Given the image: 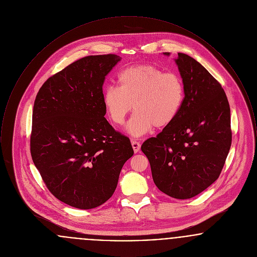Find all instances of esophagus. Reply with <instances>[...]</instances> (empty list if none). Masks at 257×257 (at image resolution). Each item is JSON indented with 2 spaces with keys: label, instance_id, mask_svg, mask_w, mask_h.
<instances>
[{
  "label": "esophagus",
  "instance_id": "1",
  "mask_svg": "<svg viewBox=\"0 0 257 257\" xmlns=\"http://www.w3.org/2000/svg\"><path fill=\"white\" fill-rule=\"evenodd\" d=\"M131 143H132V147H133V149H134L135 153H138L140 151V149H141V144L139 142H137V141H134V140Z\"/></svg>",
  "mask_w": 257,
  "mask_h": 257
}]
</instances>
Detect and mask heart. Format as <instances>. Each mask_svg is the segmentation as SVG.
<instances>
[{
	"mask_svg": "<svg viewBox=\"0 0 257 257\" xmlns=\"http://www.w3.org/2000/svg\"><path fill=\"white\" fill-rule=\"evenodd\" d=\"M117 83L118 87L104 89L103 105L115 125H122L134 106L136 112L127 126L134 137L147 134L153 126L170 125L183 104L185 87L181 77L152 64L125 68L118 74Z\"/></svg>",
	"mask_w": 257,
	"mask_h": 257,
	"instance_id": "1",
	"label": "heart"
}]
</instances>
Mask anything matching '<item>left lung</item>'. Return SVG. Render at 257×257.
I'll use <instances>...</instances> for the list:
<instances>
[{"label":"left lung","mask_w":257,"mask_h":257,"mask_svg":"<svg viewBox=\"0 0 257 257\" xmlns=\"http://www.w3.org/2000/svg\"><path fill=\"white\" fill-rule=\"evenodd\" d=\"M175 62L185 87L183 104L175 119L147 139L142 151L160 191L188 199L220 176L232 142L230 108L221 85L198 61L178 53Z\"/></svg>","instance_id":"1"}]
</instances>
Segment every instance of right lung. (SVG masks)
Here are the masks:
<instances>
[{
	"mask_svg": "<svg viewBox=\"0 0 257 257\" xmlns=\"http://www.w3.org/2000/svg\"><path fill=\"white\" fill-rule=\"evenodd\" d=\"M120 61L87 56L51 76L35 100L31 155L50 193L79 209L105 203L134 154L128 137L104 117L105 77Z\"/></svg>",
	"mask_w": 257,
	"mask_h": 257,
	"instance_id": "add662e5",
	"label": "right lung"
}]
</instances>
